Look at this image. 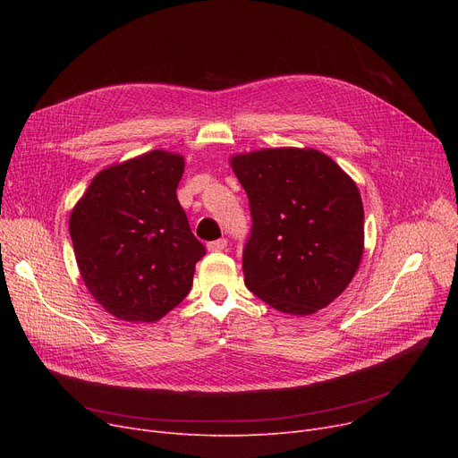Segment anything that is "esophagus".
<instances>
[{"instance_id": "obj_1", "label": "esophagus", "mask_w": 458, "mask_h": 458, "mask_svg": "<svg viewBox=\"0 0 458 458\" xmlns=\"http://www.w3.org/2000/svg\"><path fill=\"white\" fill-rule=\"evenodd\" d=\"M228 247V242L225 237H221V239H216V242H211V243H208V250L209 252H221V250H225Z\"/></svg>"}]
</instances>
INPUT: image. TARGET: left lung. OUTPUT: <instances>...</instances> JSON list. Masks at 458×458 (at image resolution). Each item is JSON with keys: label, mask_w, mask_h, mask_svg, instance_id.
Listing matches in <instances>:
<instances>
[{"label": "left lung", "mask_w": 458, "mask_h": 458, "mask_svg": "<svg viewBox=\"0 0 458 458\" xmlns=\"http://www.w3.org/2000/svg\"><path fill=\"white\" fill-rule=\"evenodd\" d=\"M252 230L243 250L249 290L284 314L310 316L344 293L364 252V206L342 166L319 150L232 156Z\"/></svg>", "instance_id": "1"}]
</instances>
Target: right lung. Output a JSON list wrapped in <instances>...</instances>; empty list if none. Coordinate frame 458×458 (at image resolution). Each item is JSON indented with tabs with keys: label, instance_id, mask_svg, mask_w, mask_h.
<instances>
[{
	"label": "right lung",
	"instance_id": "1",
	"mask_svg": "<svg viewBox=\"0 0 458 458\" xmlns=\"http://www.w3.org/2000/svg\"><path fill=\"white\" fill-rule=\"evenodd\" d=\"M183 156L152 150L96 174L70 213L81 278L111 316L154 323L189 293L206 254L176 187Z\"/></svg>",
	"mask_w": 458,
	"mask_h": 458
}]
</instances>
